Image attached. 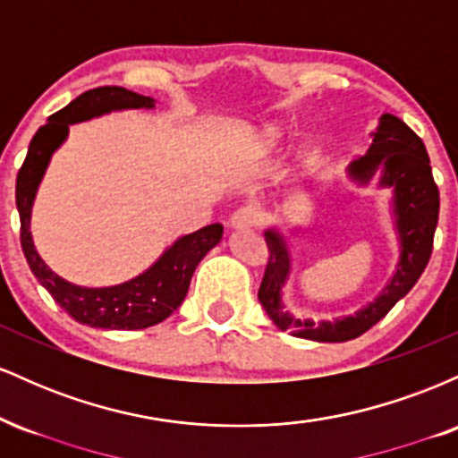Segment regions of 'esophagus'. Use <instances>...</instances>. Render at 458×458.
<instances>
[{"label": "esophagus", "mask_w": 458, "mask_h": 458, "mask_svg": "<svg viewBox=\"0 0 458 458\" xmlns=\"http://www.w3.org/2000/svg\"><path fill=\"white\" fill-rule=\"evenodd\" d=\"M262 222V213L256 207H241L239 211L233 213L230 217V228L234 230H250L260 225Z\"/></svg>", "instance_id": "1"}]
</instances>
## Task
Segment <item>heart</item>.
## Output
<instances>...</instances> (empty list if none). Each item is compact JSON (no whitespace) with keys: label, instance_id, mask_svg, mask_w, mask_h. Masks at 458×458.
<instances>
[{"label":"heart","instance_id":"1","mask_svg":"<svg viewBox=\"0 0 458 458\" xmlns=\"http://www.w3.org/2000/svg\"><path fill=\"white\" fill-rule=\"evenodd\" d=\"M277 140H280V129L277 127H267L262 131V141H265V144H276Z\"/></svg>","mask_w":458,"mask_h":458}]
</instances>
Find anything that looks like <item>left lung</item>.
I'll use <instances>...</instances> for the list:
<instances>
[{"mask_svg": "<svg viewBox=\"0 0 458 458\" xmlns=\"http://www.w3.org/2000/svg\"><path fill=\"white\" fill-rule=\"evenodd\" d=\"M379 176L381 187L394 189V217H396L398 239H401V260L392 282L383 293L353 317L323 320H301L284 312L282 286L291 273V254L284 236L277 230H267L265 241L269 250L265 277H262L259 299L276 327L291 331L293 335L317 343H346L377 325L396 306L420 280L427 269L433 236L439 219V189L433 181L428 152L422 140L413 133L401 118L383 114L381 123L372 133V146L360 159L351 161L349 176L360 185H368L372 176Z\"/></svg>", "mask_w": 458, "mask_h": 458, "instance_id": "left-lung-1", "label": "left lung"}]
</instances>
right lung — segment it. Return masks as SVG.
<instances>
[{
  "mask_svg": "<svg viewBox=\"0 0 458 458\" xmlns=\"http://www.w3.org/2000/svg\"><path fill=\"white\" fill-rule=\"evenodd\" d=\"M155 101L141 97L127 88L105 86L79 94L64 109L49 115L30 141L28 157L17 174V208L21 219V247L28 259L31 273L54 297V301L77 323L101 329H146L161 323L181 306L189 291L193 271L199 260L222 241L224 225L211 224L196 233L181 236L167 247L163 256L148 271L118 286L86 288L62 280L45 265L36 251L30 233L31 204L43 181L51 155L60 148L68 135V124L83 123L94 115H103L115 109H152Z\"/></svg>",
  "mask_w": 458,
  "mask_h": 458,
  "instance_id": "right-lung-1",
  "label": "right lung"
}]
</instances>
